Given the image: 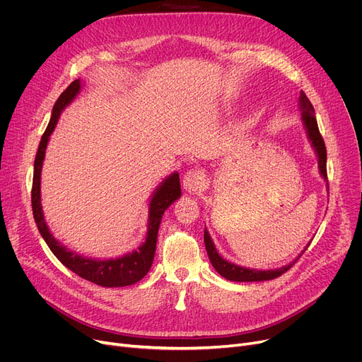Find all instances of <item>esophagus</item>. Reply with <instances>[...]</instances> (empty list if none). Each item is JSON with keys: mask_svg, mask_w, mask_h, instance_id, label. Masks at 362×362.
<instances>
[{"mask_svg": "<svg viewBox=\"0 0 362 362\" xmlns=\"http://www.w3.org/2000/svg\"><path fill=\"white\" fill-rule=\"evenodd\" d=\"M204 185V175L199 170H189L183 176V189L189 194H197Z\"/></svg>", "mask_w": 362, "mask_h": 362, "instance_id": "1", "label": "esophagus"}]
</instances>
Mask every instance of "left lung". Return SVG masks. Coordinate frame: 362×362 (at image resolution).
I'll use <instances>...</instances> for the list:
<instances>
[{
	"label": "left lung",
	"mask_w": 362,
	"mask_h": 362,
	"mask_svg": "<svg viewBox=\"0 0 362 362\" xmlns=\"http://www.w3.org/2000/svg\"><path fill=\"white\" fill-rule=\"evenodd\" d=\"M298 107L300 110V119L303 123V127L307 130V136L315 151L317 158H318V168H320V175L321 177L327 182V151H326V145L325 141H322L320 130H318V124H317V119H315V111L313 104L310 103L308 97L305 95V92L300 90L299 93V100H298ZM329 187V183H327ZM204 243H205V250L208 254V258H210L213 267L216 269V272L223 276L224 279L230 280V281H264V280H273L279 276H281L283 273H286L292 265L295 264V261L302 255H299L293 262L284 265V267L280 269H274V270H255V269H246V267H240V265H236L233 262L226 261L224 258H221L216 250L214 242L208 233L206 227L204 230ZM308 248V245H307ZM305 248V250H307ZM303 250V251H305ZM302 251V252H303Z\"/></svg>",
	"instance_id": "left-lung-1"
}]
</instances>
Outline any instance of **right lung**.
I'll use <instances>...</instances> for the list:
<instances>
[{"label": "right lung", "mask_w": 362, "mask_h": 362, "mask_svg": "<svg viewBox=\"0 0 362 362\" xmlns=\"http://www.w3.org/2000/svg\"><path fill=\"white\" fill-rule=\"evenodd\" d=\"M82 83L81 79H76L71 82L67 89L60 95L59 100L55 101L51 112L49 123L44 132V135L37 148L35 165H33V185H32V210L33 218L37 226L41 236L49 246L51 252L64 264L69 270L81 276L82 279L92 281L98 286L104 288H123L129 284H135L141 279L146 276L149 272L152 261L156 255V246H157V236H158V227L163 218L164 211L173 204L176 199L180 198V179L179 173L175 171L170 176H167L160 186L152 194L148 208V232L145 242L139 246L138 250L132 251L119 258H110V259H97L89 258L76 254L67 246L57 240L52 233L49 232L48 226L44 218V211L41 205V171L45 158V151L49 141L52 130L59 122L62 111L76 98V95L81 92Z\"/></svg>", "instance_id": "add662e5"}]
</instances>
